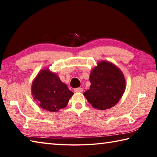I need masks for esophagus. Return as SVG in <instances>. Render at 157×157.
I'll use <instances>...</instances> for the list:
<instances>
[{"mask_svg":"<svg viewBox=\"0 0 157 157\" xmlns=\"http://www.w3.org/2000/svg\"><path fill=\"white\" fill-rule=\"evenodd\" d=\"M74 91L76 92V93H81V92L83 91V89L80 88V87H79V88H76V89H74Z\"/></svg>","mask_w":157,"mask_h":157,"instance_id":"esophagus-1","label":"esophagus"}]
</instances>
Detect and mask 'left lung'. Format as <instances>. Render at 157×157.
Masks as SVG:
<instances>
[{
  "label": "left lung",
  "mask_w": 157,
  "mask_h": 157,
  "mask_svg": "<svg viewBox=\"0 0 157 157\" xmlns=\"http://www.w3.org/2000/svg\"><path fill=\"white\" fill-rule=\"evenodd\" d=\"M90 89L84 93L92 107L106 110L115 106L125 90L126 82L123 72L113 63L100 61L90 73Z\"/></svg>",
  "instance_id": "1"
}]
</instances>
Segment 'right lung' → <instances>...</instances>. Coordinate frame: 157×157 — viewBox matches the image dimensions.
Listing matches in <instances>:
<instances>
[{"instance_id":"right-lung-1","label":"right lung","mask_w":157,"mask_h":157,"mask_svg":"<svg viewBox=\"0 0 157 157\" xmlns=\"http://www.w3.org/2000/svg\"><path fill=\"white\" fill-rule=\"evenodd\" d=\"M31 91L39 107L51 112L65 108L73 95L57 73H52L48 68L39 71L33 79Z\"/></svg>"}]
</instances>
